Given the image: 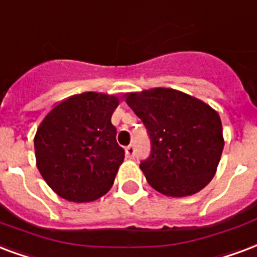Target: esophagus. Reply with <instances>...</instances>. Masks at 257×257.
I'll return each mask as SVG.
<instances>
[{"label":"esophagus","mask_w":257,"mask_h":257,"mask_svg":"<svg viewBox=\"0 0 257 257\" xmlns=\"http://www.w3.org/2000/svg\"><path fill=\"white\" fill-rule=\"evenodd\" d=\"M126 157L130 158V160L136 157V148H134V145H128L126 148Z\"/></svg>","instance_id":"obj_1"}]
</instances>
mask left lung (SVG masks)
I'll list each match as a JSON object with an SVG mask.
<instances>
[{
	"mask_svg": "<svg viewBox=\"0 0 257 257\" xmlns=\"http://www.w3.org/2000/svg\"><path fill=\"white\" fill-rule=\"evenodd\" d=\"M126 103L144 121L150 138V156L140 165L150 186L176 198L207 186L223 150L217 111L169 88L127 93Z\"/></svg>",
	"mask_w": 257,
	"mask_h": 257,
	"instance_id": "left-lung-1",
	"label": "left lung"
}]
</instances>
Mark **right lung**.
I'll return each instance as SVG.
<instances>
[{
    "instance_id": "add662e5",
    "label": "right lung",
    "mask_w": 257,
    "mask_h": 257,
    "mask_svg": "<svg viewBox=\"0 0 257 257\" xmlns=\"http://www.w3.org/2000/svg\"><path fill=\"white\" fill-rule=\"evenodd\" d=\"M116 96L85 92L46 115L35 136V156L50 188L70 202H92L112 187L124 150L111 123Z\"/></svg>"
}]
</instances>
